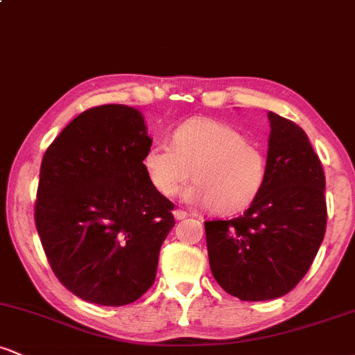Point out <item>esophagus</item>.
Returning a JSON list of instances; mask_svg holds the SVG:
<instances>
[{
	"label": "esophagus",
	"instance_id": "esophagus-1",
	"mask_svg": "<svg viewBox=\"0 0 355 355\" xmlns=\"http://www.w3.org/2000/svg\"><path fill=\"white\" fill-rule=\"evenodd\" d=\"M187 215H189V214H187V211H185V210H182V209L173 210V217L177 218V220H183V218L187 217Z\"/></svg>",
	"mask_w": 355,
	"mask_h": 355
}]
</instances>
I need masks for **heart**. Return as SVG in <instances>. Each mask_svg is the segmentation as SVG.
Masks as SVG:
<instances>
[{
  "instance_id": "obj_1",
  "label": "heart",
  "mask_w": 355,
  "mask_h": 355,
  "mask_svg": "<svg viewBox=\"0 0 355 355\" xmlns=\"http://www.w3.org/2000/svg\"><path fill=\"white\" fill-rule=\"evenodd\" d=\"M144 168L164 197H173L191 175L195 185L183 191V198L205 203L214 214L232 215L260 195L267 157L235 126L191 118L173 130L172 145L157 140L146 148Z\"/></svg>"
}]
</instances>
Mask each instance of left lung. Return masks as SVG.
Listing matches in <instances>:
<instances>
[{"instance_id": "1", "label": "left lung", "mask_w": 355, "mask_h": 355, "mask_svg": "<svg viewBox=\"0 0 355 355\" xmlns=\"http://www.w3.org/2000/svg\"><path fill=\"white\" fill-rule=\"evenodd\" d=\"M266 185L240 217L205 222L211 274L240 300L292 291L311 268L327 225L325 175L299 125L268 112Z\"/></svg>"}]
</instances>
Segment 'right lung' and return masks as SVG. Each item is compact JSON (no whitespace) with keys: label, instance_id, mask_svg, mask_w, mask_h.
Masks as SVG:
<instances>
[{"label":"right lung","instance_id":"right-lung-1","mask_svg":"<svg viewBox=\"0 0 355 355\" xmlns=\"http://www.w3.org/2000/svg\"><path fill=\"white\" fill-rule=\"evenodd\" d=\"M144 116L125 105L78 115L43 155L35 222L51 270L100 305L132 304L152 287L173 229V203L144 168Z\"/></svg>","mask_w":355,"mask_h":355}]
</instances>
